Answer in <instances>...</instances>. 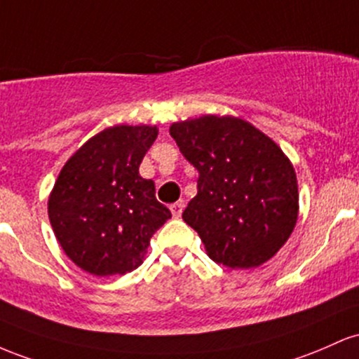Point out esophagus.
<instances>
[{"label": "esophagus", "instance_id": "1", "mask_svg": "<svg viewBox=\"0 0 359 359\" xmlns=\"http://www.w3.org/2000/svg\"><path fill=\"white\" fill-rule=\"evenodd\" d=\"M169 208H171L172 217H175V219H178V217H181V213H183L184 203H183V201H176V203H172Z\"/></svg>", "mask_w": 359, "mask_h": 359}]
</instances>
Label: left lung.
Segmentation results:
<instances>
[{
  "mask_svg": "<svg viewBox=\"0 0 359 359\" xmlns=\"http://www.w3.org/2000/svg\"><path fill=\"white\" fill-rule=\"evenodd\" d=\"M169 134L198 169V193L183 220L198 232L210 259L232 269L271 259L299 217L297 175L283 151L229 115L176 122Z\"/></svg>",
  "mask_w": 359,
  "mask_h": 359,
  "instance_id": "1",
  "label": "left lung"
}]
</instances>
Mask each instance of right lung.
Segmentation results:
<instances>
[{"label":"right lung","mask_w":359,"mask_h":359,"mask_svg":"<svg viewBox=\"0 0 359 359\" xmlns=\"http://www.w3.org/2000/svg\"><path fill=\"white\" fill-rule=\"evenodd\" d=\"M158 127L115 126L91 137L60 169L49 219L67 257L95 276L142 264L151 237L171 219L152 180L139 175Z\"/></svg>","instance_id":"1"}]
</instances>
